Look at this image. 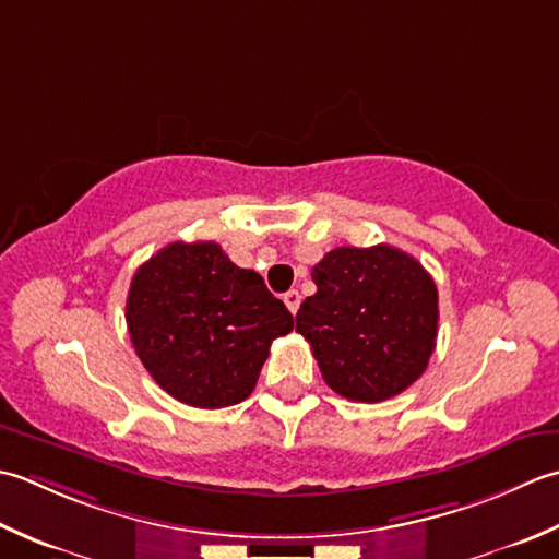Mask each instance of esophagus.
Returning a JSON list of instances; mask_svg holds the SVG:
<instances>
[{"mask_svg": "<svg viewBox=\"0 0 559 559\" xmlns=\"http://www.w3.org/2000/svg\"><path fill=\"white\" fill-rule=\"evenodd\" d=\"M282 299H284V304H287V309H289L292 313L299 311V304H301V294H299V292H296V289H289L287 294L282 296Z\"/></svg>", "mask_w": 559, "mask_h": 559, "instance_id": "obj_1", "label": "esophagus"}]
</instances>
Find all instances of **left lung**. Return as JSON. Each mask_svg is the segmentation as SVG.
Instances as JSON below:
<instances>
[{
    "instance_id": "obj_1",
    "label": "left lung",
    "mask_w": 559,
    "mask_h": 559,
    "mask_svg": "<svg viewBox=\"0 0 559 559\" xmlns=\"http://www.w3.org/2000/svg\"><path fill=\"white\" fill-rule=\"evenodd\" d=\"M296 313L325 383L347 401L381 403L425 373L437 345L439 294L429 272L393 246H343L311 272Z\"/></svg>"
}]
</instances>
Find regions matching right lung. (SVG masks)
<instances>
[{"mask_svg":"<svg viewBox=\"0 0 559 559\" xmlns=\"http://www.w3.org/2000/svg\"><path fill=\"white\" fill-rule=\"evenodd\" d=\"M144 369L176 401L216 409L253 393L275 337L294 318L263 277L219 243H168L134 272L124 306Z\"/></svg>","mask_w":559,"mask_h":559,"instance_id":"add662e5","label":"right lung"}]
</instances>
